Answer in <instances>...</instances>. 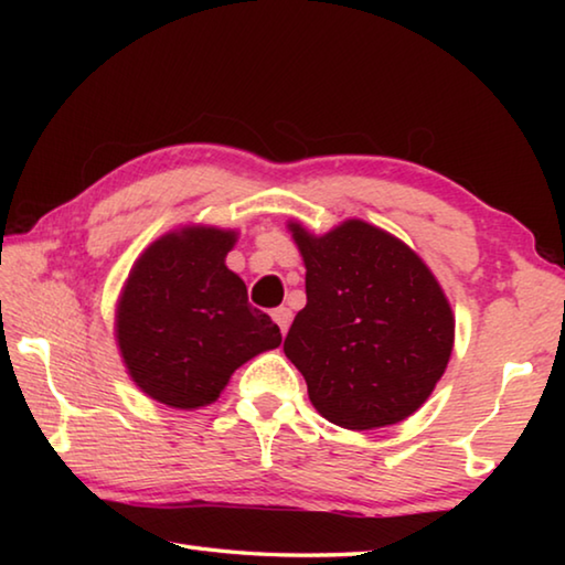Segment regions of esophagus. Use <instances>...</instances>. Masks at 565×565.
<instances>
[{
	"mask_svg": "<svg viewBox=\"0 0 565 565\" xmlns=\"http://www.w3.org/2000/svg\"><path fill=\"white\" fill-rule=\"evenodd\" d=\"M271 317H274V321H276V323H279L281 333L289 331V323H291V309H286V306H279V309H274V311H271Z\"/></svg>",
	"mask_w": 565,
	"mask_h": 565,
	"instance_id": "1",
	"label": "esophagus"
}]
</instances>
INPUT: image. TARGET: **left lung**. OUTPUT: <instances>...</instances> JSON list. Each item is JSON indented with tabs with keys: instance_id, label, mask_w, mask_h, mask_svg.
Wrapping results in <instances>:
<instances>
[{
	"instance_id": "obj_1",
	"label": "left lung",
	"mask_w": 565,
	"mask_h": 565,
	"mask_svg": "<svg viewBox=\"0 0 565 565\" xmlns=\"http://www.w3.org/2000/svg\"><path fill=\"white\" fill-rule=\"evenodd\" d=\"M306 264V306L284 353L313 408L366 431L398 424L431 396L454 349V313L428 266L359 218L323 236L289 224Z\"/></svg>"
}]
</instances>
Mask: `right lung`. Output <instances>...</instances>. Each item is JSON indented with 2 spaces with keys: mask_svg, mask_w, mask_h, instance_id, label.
<instances>
[{
  "mask_svg": "<svg viewBox=\"0 0 565 565\" xmlns=\"http://www.w3.org/2000/svg\"><path fill=\"white\" fill-rule=\"evenodd\" d=\"M234 242V232L189 226L157 238L134 264L117 339L134 384L159 404H212L244 361L281 343L279 327L226 269Z\"/></svg>",
  "mask_w": 565,
  "mask_h": 565,
  "instance_id": "add662e5",
  "label": "right lung"
}]
</instances>
